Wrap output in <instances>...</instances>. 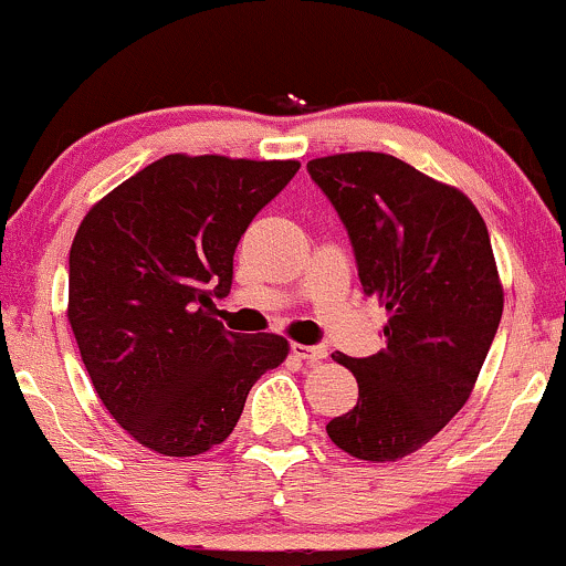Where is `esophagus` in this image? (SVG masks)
<instances>
[{
	"mask_svg": "<svg viewBox=\"0 0 566 566\" xmlns=\"http://www.w3.org/2000/svg\"><path fill=\"white\" fill-rule=\"evenodd\" d=\"M291 350H294L296 358H305V361H310V364H318V361H324L326 356H329V350H326L324 345L294 343V345H291Z\"/></svg>",
	"mask_w": 566,
	"mask_h": 566,
	"instance_id": "obj_1",
	"label": "esophagus"
}]
</instances>
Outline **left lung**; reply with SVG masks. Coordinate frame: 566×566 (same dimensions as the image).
Returning a JSON list of instances; mask_svg holds the SVG:
<instances>
[{"label": "left lung", "instance_id": "1", "mask_svg": "<svg viewBox=\"0 0 566 566\" xmlns=\"http://www.w3.org/2000/svg\"><path fill=\"white\" fill-rule=\"evenodd\" d=\"M354 245L358 281L388 313L386 348L334 354L358 382V402L326 423L361 461H397L427 446L470 399L502 318L489 229L459 188L388 154L307 161Z\"/></svg>", "mask_w": 566, "mask_h": 566}]
</instances>
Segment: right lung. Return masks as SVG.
<instances>
[{
	"mask_svg": "<svg viewBox=\"0 0 566 566\" xmlns=\"http://www.w3.org/2000/svg\"><path fill=\"white\" fill-rule=\"evenodd\" d=\"M296 169L164 156L77 227L66 318L102 405L139 446L164 455L221 446L253 382L289 356L281 334L223 329L212 296L229 294L237 242Z\"/></svg>",
	"mask_w": 566,
	"mask_h": 566,
	"instance_id": "add662e5",
	"label": "right lung"
}]
</instances>
